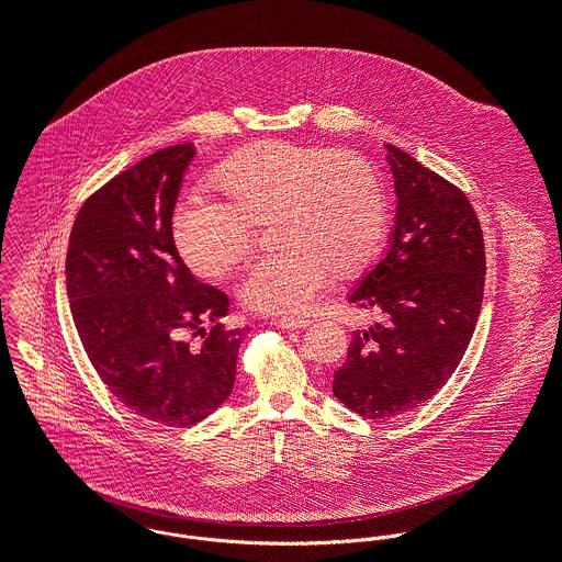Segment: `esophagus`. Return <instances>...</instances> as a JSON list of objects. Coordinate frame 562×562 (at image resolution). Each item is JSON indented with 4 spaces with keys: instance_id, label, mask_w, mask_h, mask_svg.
I'll return each instance as SVG.
<instances>
[{
    "instance_id": "34e87169",
    "label": "esophagus",
    "mask_w": 562,
    "mask_h": 562,
    "mask_svg": "<svg viewBox=\"0 0 562 562\" xmlns=\"http://www.w3.org/2000/svg\"><path fill=\"white\" fill-rule=\"evenodd\" d=\"M273 326L278 328H284V330H302L306 326H311V319H304V317H278L273 319Z\"/></svg>"
}]
</instances>
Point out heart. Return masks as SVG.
I'll list each match as a JSON object with an SVG mask.
<instances>
[{
	"label": "heart",
	"mask_w": 562,
	"mask_h": 562,
	"mask_svg": "<svg viewBox=\"0 0 562 562\" xmlns=\"http://www.w3.org/2000/svg\"><path fill=\"white\" fill-rule=\"evenodd\" d=\"M216 199L194 190L172 214L179 254L192 271L223 278L247 256L256 225L271 218L280 249L249 267L240 295L267 315H300L330 284L368 269L387 236V203L370 161L350 150L269 139L227 159Z\"/></svg>",
	"instance_id": "heart-1"
}]
</instances>
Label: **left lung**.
Listing matches in <instances>:
<instances>
[{
  "label": "left lung",
  "mask_w": 562,
  "mask_h": 562,
  "mask_svg": "<svg viewBox=\"0 0 562 562\" xmlns=\"http://www.w3.org/2000/svg\"><path fill=\"white\" fill-rule=\"evenodd\" d=\"M398 196L385 258L348 297L383 315L355 330L333 394L385 420L436 396L460 366L484 300L486 251L469 196L405 150L385 144Z\"/></svg>",
  "instance_id": "left-lung-1"
}]
</instances>
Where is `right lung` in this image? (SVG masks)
<instances>
[{
	"label": "right lung",
	"mask_w": 562,
	"mask_h": 562,
	"mask_svg": "<svg viewBox=\"0 0 562 562\" xmlns=\"http://www.w3.org/2000/svg\"><path fill=\"white\" fill-rule=\"evenodd\" d=\"M192 157V144L168 146L106 181L78 210L65 258L69 311L95 374L164 427L196 425L227 401L247 335L218 322L227 295L199 282L175 247Z\"/></svg>",
	"instance_id": "add662e5"
}]
</instances>
